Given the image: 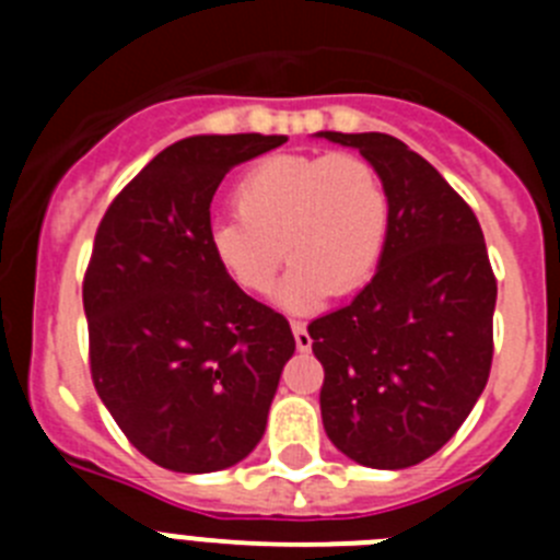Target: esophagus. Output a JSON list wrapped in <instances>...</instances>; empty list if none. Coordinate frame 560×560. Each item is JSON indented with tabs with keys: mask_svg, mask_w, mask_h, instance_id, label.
<instances>
[{
	"mask_svg": "<svg viewBox=\"0 0 560 560\" xmlns=\"http://www.w3.org/2000/svg\"><path fill=\"white\" fill-rule=\"evenodd\" d=\"M291 330H294V341H296V350H311V334L305 328V323H291Z\"/></svg>",
	"mask_w": 560,
	"mask_h": 560,
	"instance_id": "obj_1",
	"label": "esophagus"
}]
</instances>
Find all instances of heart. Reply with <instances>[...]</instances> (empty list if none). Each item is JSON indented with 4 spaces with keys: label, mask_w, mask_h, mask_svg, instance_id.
Returning <instances> with one entry per match:
<instances>
[{
    "label": "heart",
    "mask_w": 560,
    "mask_h": 560,
    "mask_svg": "<svg viewBox=\"0 0 560 560\" xmlns=\"http://www.w3.org/2000/svg\"><path fill=\"white\" fill-rule=\"evenodd\" d=\"M237 219L212 221V260L246 294H266L289 255L277 303L308 311L373 277L389 226L384 182L353 153H277L235 187Z\"/></svg>",
    "instance_id": "heart-1"
}]
</instances>
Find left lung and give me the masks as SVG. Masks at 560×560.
Returning a JSON list of instances; mask_svg holds the SVG:
<instances>
[{
  "mask_svg": "<svg viewBox=\"0 0 560 560\" xmlns=\"http://www.w3.org/2000/svg\"><path fill=\"white\" fill-rule=\"evenodd\" d=\"M384 182L389 226L373 280L308 325L325 368L330 443L368 468H409L446 446L488 384L497 277L471 207L389 133L319 131Z\"/></svg>",
  "mask_w": 560,
  "mask_h": 560,
  "instance_id": "left-lung-1",
  "label": "left lung"
}]
</instances>
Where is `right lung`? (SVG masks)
<instances>
[{
	"instance_id": "obj_1",
	"label": "right lung",
	"mask_w": 560,
	"mask_h": 560,
	"mask_svg": "<svg viewBox=\"0 0 560 560\" xmlns=\"http://www.w3.org/2000/svg\"><path fill=\"white\" fill-rule=\"evenodd\" d=\"M285 137L199 133L142 167L97 226L83 277L92 381L131 446L179 474L241 463L266 432L294 334L207 246L221 179Z\"/></svg>"
}]
</instances>
